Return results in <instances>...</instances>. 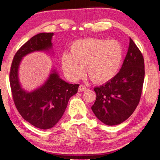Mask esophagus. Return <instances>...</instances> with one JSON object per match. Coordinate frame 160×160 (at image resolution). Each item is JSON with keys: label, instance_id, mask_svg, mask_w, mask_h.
Masks as SVG:
<instances>
[{"label": "esophagus", "instance_id": "34e87169", "mask_svg": "<svg viewBox=\"0 0 160 160\" xmlns=\"http://www.w3.org/2000/svg\"><path fill=\"white\" fill-rule=\"evenodd\" d=\"M87 89L86 87L83 85V84H80L79 86V88H78V92H84V91H85Z\"/></svg>", "mask_w": 160, "mask_h": 160}]
</instances>
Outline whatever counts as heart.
<instances>
[{
    "label": "heart",
    "instance_id": "obj_1",
    "mask_svg": "<svg viewBox=\"0 0 160 160\" xmlns=\"http://www.w3.org/2000/svg\"><path fill=\"white\" fill-rule=\"evenodd\" d=\"M123 47L116 40L98 38L78 39L72 43L70 52H64L61 64L68 79L76 80L85 72L93 82L111 80L119 69L123 59Z\"/></svg>",
    "mask_w": 160,
    "mask_h": 160
}]
</instances>
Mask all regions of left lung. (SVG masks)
<instances>
[{"instance_id": "obj_1", "label": "left lung", "mask_w": 160, "mask_h": 160, "mask_svg": "<svg viewBox=\"0 0 160 160\" xmlns=\"http://www.w3.org/2000/svg\"><path fill=\"white\" fill-rule=\"evenodd\" d=\"M144 59L132 39L121 70L109 82L95 87L96 101L92 109L108 126L123 123L135 110L142 96L144 81Z\"/></svg>"}]
</instances>
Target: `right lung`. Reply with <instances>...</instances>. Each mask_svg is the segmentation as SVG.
Listing matches in <instances>:
<instances>
[{
	"label": "right lung",
	"instance_id": "1",
	"mask_svg": "<svg viewBox=\"0 0 160 160\" xmlns=\"http://www.w3.org/2000/svg\"><path fill=\"white\" fill-rule=\"evenodd\" d=\"M52 32H42L32 37L16 53L12 61L9 82L16 108L25 120L39 129H50L63 116L68 100L78 92L79 84L66 82L52 70L44 84L32 92L22 89L18 68L24 56L35 51L52 49Z\"/></svg>",
	"mask_w": 160,
	"mask_h": 160
}]
</instances>
